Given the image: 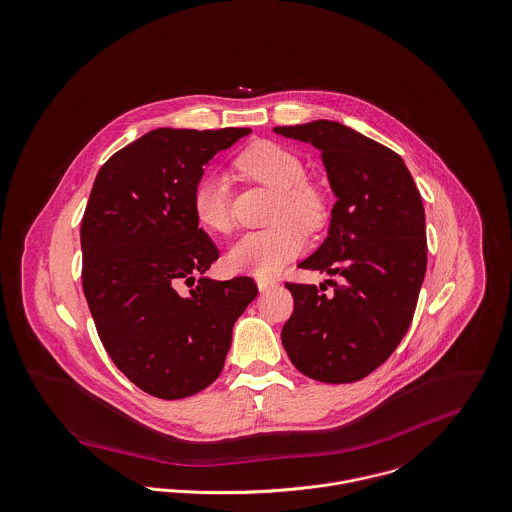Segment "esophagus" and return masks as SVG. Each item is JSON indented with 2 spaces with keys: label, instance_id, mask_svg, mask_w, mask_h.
I'll use <instances>...</instances> for the list:
<instances>
[{
  "label": "esophagus",
  "instance_id": "obj_1",
  "mask_svg": "<svg viewBox=\"0 0 512 512\" xmlns=\"http://www.w3.org/2000/svg\"><path fill=\"white\" fill-rule=\"evenodd\" d=\"M257 286H259V290H261V292H265V290L275 288L277 283H275V281H271V279H257Z\"/></svg>",
  "mask_w": 512,
  "mask_h": 512
}]
</instances>
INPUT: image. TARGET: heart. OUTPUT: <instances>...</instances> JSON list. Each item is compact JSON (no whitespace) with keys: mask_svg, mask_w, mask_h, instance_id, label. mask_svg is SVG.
<instances>
[{"mask_svg":"<svg viewBox=\"0 0 512 512\" xmlns=\"http://www.w3.org/2000/svg\"><path fill=\"white\" fill-rule=\"evenodd\" d=\"M235 167L247 178L277 190L271 220L279 222L267 229L243 233L228 251L226 263L235 273L257 277L277 275L306 245L304 226H316L324 218V198L308 184L304 161L290 149L273 141L249 145ZM192 212L202 228L228 233L233 226L228 180L222 174L204 176L192 194Z\"/></svg>","mask_w":512,"mask_h":512,"instance_id":"obj_1","label":"heart"}]
</instances>
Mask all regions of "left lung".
Here are the masks:
<instances>
[{
    "mask_svg": "<svg viewBox=\"0 0 512 512\" xmlns=\"http://www.w3.org/2000/svg\"><path fill=\"white\" fill-rule=\"evenodd\" d=\"M322 151L336 204L328 237L298 267L341 277L334 292L284 283L294 310L284 324L292 365L322 383H355L381 367L404 338L426 275L420 192L389 147L336 121L275 127Z\"/></svg>",
    "mask_w": 512,
    "mask_h": 512,
    "instance_id": "left-lung-1",
    "label": "left lung"
}]
</instances>
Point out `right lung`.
Masks as SVG:
<instances>
[{
	"mask_svg": "<svg viewBox=\"0 0 512 512\" xmlns=\"http://www.w3.org/2000/svg\"><path fill=\"white\" fill-rule=\"evenodd\" d=\"M247 133L153 129L94 180L80 228L84 296L115 367L151 397L176 400L212 385L235 320L257 296L251 277L194 279L220 257L194 218V188ZM180 282L188 295L177 292Z\"/></svg>",
	"mask_w": 512,
	"mask_h": 512,
	"instance_id": "1",
	"label": "right lung"
}]
</instances>
